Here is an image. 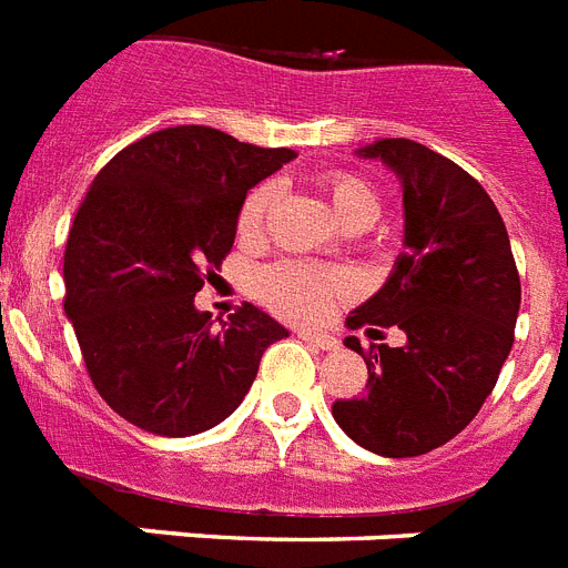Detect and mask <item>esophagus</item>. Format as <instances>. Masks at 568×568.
I'll return each instance as SVG.
<instances>
[{
    "label": "esophagus",
    "mask_w": 568,
    "mask_h": 568,
    "mask_svg": "<svg viewBox=\"0 0 568 568\" xmlns=\"http://www.w3.org/2000/svg\"><path fill=\"white\" fill-rule=\"evenodd\" d=\"M298 337L305 339L307 346L322 348V352H337V348H339L337 337H331V334H316V331H302Z\"/></svg>",
    "instance_id": "34e87169"
}]
</instances>
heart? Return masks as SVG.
Segmentation results:
<instances>
[{
    "instance_id": "1",
    "label": "heart",
    "mask_w": 568,
    "mask_h": 568,
    "mask_svg": "<svg viewBox=\"0 0 568 568\" xmlns=\"http://www.w3.org/2000/svg\"><path fill=\"white\" fill-rule=\"evenodd\" d=\"M325 193H328L331 211L337 222L352 234L366 231L381 216L378 193L355 175H331L325 181ZM272 199H275L272 184H257L243 199L237 213L240 237L252 240L261 234ZM346 290L348 284L339 272L320 270V266H307L298 261L272 263V266L255 272V296L281 316L298 322H313L325 316Z\"/></svg>"
}]
</instances>
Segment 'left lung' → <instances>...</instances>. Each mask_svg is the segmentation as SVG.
<instances>
[{"label": "left lung", "instance_id": "obj_1", "mask_svg": "<svg viewBox=\"0 0 568 568\" xmlns=\"http://www.w3.org/2000/svg\"><path fill=\"white\" fill-rule=\"evenodd\" d=\"M396 172L405 202V252L346 328L405 331V346L369 352L366 393L331 413L357 446L416 457L478 416L514 346L521 287L510 237L487 190L455 161L405 138L355 152ZM346 346L363 355L361 339Z\"/></svg>", "mask_w": 568, "mask_h": 568}]
</instances>
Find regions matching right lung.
Masks as SVG:
<instances>
[{
    "label": "right lung",
    "mask_w": 568,
    "mask_h": 568,
    "mask_svg": "<svg viewBox=\"0 0 568 568\" xmlns=\"http://www.w3.org/2000/svg\"><path fill=\"white\" fill-rule=\"evenodd\" d=\"M293 149L175 125L104 163L63 255V311L99 396L131 425L193 437L237 410L263 352L290 334L255 305L213 325L193 298L237 237L255 184Z\"/></svg>",
    "instance_id": "add662e5"
}]
</instances>
